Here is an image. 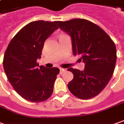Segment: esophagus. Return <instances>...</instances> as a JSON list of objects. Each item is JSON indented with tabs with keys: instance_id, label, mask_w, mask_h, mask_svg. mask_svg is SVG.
Masks as SVG:
<instances>
[{
	"instance_id": "obj_1",
	"label": "esophagus",
	"mask_w": 124,
	"mask_h": 124,
	"mask_svg": "<svg viewBox=\"0 0 124 124\" xmlns=\"http://www.w3.org/2000/svg\"><path fill=\"white\" fill-rule=\"evenodd\" d=\"M65 70H65V69H64V68H60V73L61 74H63Z\"/></svg>"
}]
</instances>
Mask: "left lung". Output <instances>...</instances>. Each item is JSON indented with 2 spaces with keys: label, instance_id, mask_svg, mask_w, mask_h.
<instances>
[{
  "label": "left lung",
  "instance_id": "obj_1",
  "mask_svg": "<svg viewBox=\"0 0 124 124\" xmlns=\"http://www.w3.org/2000/svg\"><path fill=\"white\" fill-rule=\"evenodd\" d=\"M58 26L72 38L74 55H80L85 63L80 71L69 68L74 78L68 89L78 98L91 99L105 88L113 74L117 51L113 41L100 26L85 19L55 22Z\"/></svg>",
  "mask_w": 124,
  "mask_h": 124
}]
</instances>
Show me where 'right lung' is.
<instances>
[{"label":"right lung","mask_w":124,"mask_h":124,"mask_svg":"<svg viewBox=\"0 0 124 124\" xmlns=\"http://www.w3.org/2000/svg\"><path fill=\"white\" fill-rule=\"evenodd\" d=\"M59 28L55 22H31L13 37L6 50L3 68L9 83L22 98L33 102L46 101L53 92L59 69L39 66L45 41Z\"/></svg>","instance_id":"1"}]
</instances>
